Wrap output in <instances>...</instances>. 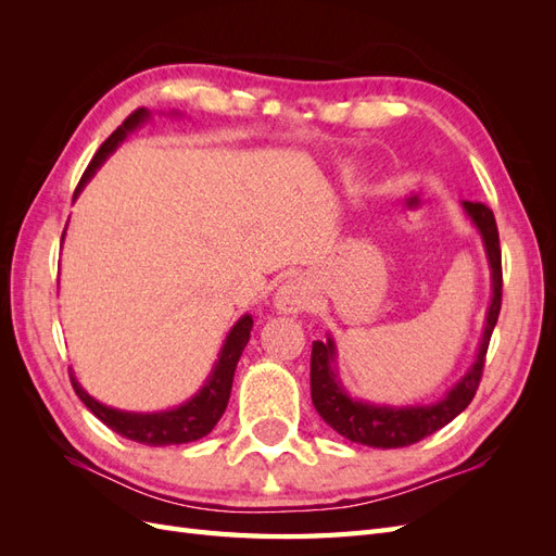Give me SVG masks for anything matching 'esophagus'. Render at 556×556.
Returning a JSON list of instances; mask_svg holds the SVG:
<instances>
[{"instance_id":"esophagus-1","label":"esophagus","mask_w":556,"mask_h":556,"mask_svg":"<svg viewBox=\"0 0 556 556\" xmlns=\"http://www.w3.org/2000/svg\"><path fill=\"white\" fill-rule=\"evenodd\" d=\"M276 306L282 313H301L311 306V292L301 278H292L276 294Z\"/></svg>"}]
</instances>
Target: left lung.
<instances>
[{
    "label": "left lung",
    "mask_w": 556,
    "mask_h": 556,
    "mask_svg": "<svg viewBox=\"0 0 556 556\" xmlns=\"http://www.w3.org/2000/svg\"><path fill=\"white\" fill-rule=\"evenodd\" d=\"M464 208L470 215L482 233L486 255L492 264V278H494V299L490 313H486V327L482 336L480 355L473 368L462 378V382L435 406L429 408H380L368 406L362 401H352L341 384L336 382L331 371L333 362V343L315 341L311 352V396L313 406L325 422L345 435L352 443H362L368 447H406L419 443L427 435L435 433L450 425L470 401H473L482 371H484V357L486 348H490L492 331L496 327V319L501 313V296H503V268H501V245H498V227L496 217L490 206L480 204V201H464Z\"/></svg>",
    "instance_id": "left-lung-1"
}]
</instances>
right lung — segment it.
I'll return each instance as SVG.
<instances>
[{"label":"right lung","mask_w":556,"mask_h":556,"mask_svg":"<svg viewBox=\"0 0 556 556\" xmlns=\"http://www.w3.org/2000/svg\"><path fill=\"white\" fill-rule=\"evenodd\" d=\"M148 117V111L141 106L134 113H129L123 125L117 127L111 137L99 146V150L94 153V157L90 160L88 169L83 172L74 197L83 190L92 174L97 172V166L106 160V155H111L115 146L121 143L127 131H131L139 123H143ZM250 329H252V317L243 315L233 329L229 331L225 348L220 352V362H217L213 376L208 378V382L204 384L194 399H190L185 406L166 410V413H155V415H139V413H123V410H113L102 406V403L94 401L90 394L83 392V387L76 382V378L70 371L72 378V387L74 392L78 394V399L86 403L88 410H92L102 422L113 429L115 433H121L123 439L137 441L143 445H180V443H192L204 439L206 433L213 431V427L217 425V419L223 417L227 401L231 394V382H233V371H237V364L241 359V352L248 345L250 339Z\"/></svg>","instance_id":"obj_1"}]
</instances>
